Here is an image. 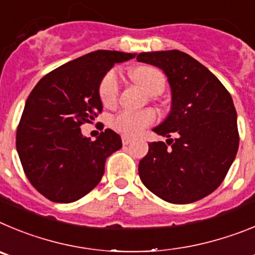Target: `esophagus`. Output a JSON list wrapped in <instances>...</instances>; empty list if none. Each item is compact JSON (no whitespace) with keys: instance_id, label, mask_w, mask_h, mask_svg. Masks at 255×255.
Segmentation results:
<instances>
[{"instance_id":"obj_1","label":"esophagus","mask_w":255,"mask_h":255,"mask_svg":"<svg viewBox=\"0 0 255 255\" xmlns=\"http://www.w3.org/2000/svg\"><path fill=\"white\" fill-rule=\"evenodd\" d=\"M132 137L130 136H122V142H123V144H128V143H130V141H132Z\"/></svg>"}]
</instances>
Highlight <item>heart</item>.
Returning <instances> with one entry per match:
<instances>
[{
    "mask_svg": "<svg viewBox=\"0 0 255 255\" xmlns=\"http://www.w3.org/2000/svg\"><path fill=\"white\" fill-rule=\"evenodd\" d=\"M132 79L147 91L150 95H160L165 90L166 81L159 70L153 67H141L132 72ZM121 91V80L117 71H109L100 82L99 94L105 107L117 103ZM156 116L152 111H123L113 119V127L126 134H138L153 123Z\"/></svg>",
    "mask_w": 255,
    "mask_h": 255,
    "instance_id": "1",
    "label": "heart"
}]
</instances>
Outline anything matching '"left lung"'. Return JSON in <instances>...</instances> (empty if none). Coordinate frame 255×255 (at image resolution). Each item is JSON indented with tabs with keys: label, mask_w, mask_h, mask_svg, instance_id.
I'll return each mask as SVG.
<instances>
[{
	"label": "left lung",
	"mask_w": 255,
	"mask_h": 255,
	"mask_svg": "<svg viewBox=\"0 0 255 255\" xmlns=\"http://www.w3.org/2000/svg\"><path fill=\"white\" fill-rule=\"evenodd\" d=\"M137 61L167 77L171 107L153 132L167 137L148 143L139 161L144 187L170 203L187 205L211 194L225 179L239 147L233 98L208 68L180 50L142 52ZM175 132V140L169 139Z\"/></svg>",
	"instance_id": "left-lung-1"
}]
</instances>
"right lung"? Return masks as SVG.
I'll return each instance as SVG.
<instances>
[{
    "label": "right lung",
    "mask_w": 255,
    "mask_h": 255,
    "mask_svg": "<svg viewBox=\"0 0 255 255\" xmlns=\"http://www.w3.org/2000/svg\"><path fill=\"white\" fill-rule=\"evenodd\" d=\"M134 57L91 52L45 75L27 98L16 148L27 179L50 201L71 203L86 196L102 180L107 157L122 147L114 130L91 141L80 127L102 113L99 88L108 71Z\"/></svg>",
    "instance_id": "obj_1"
}]
</instances>
